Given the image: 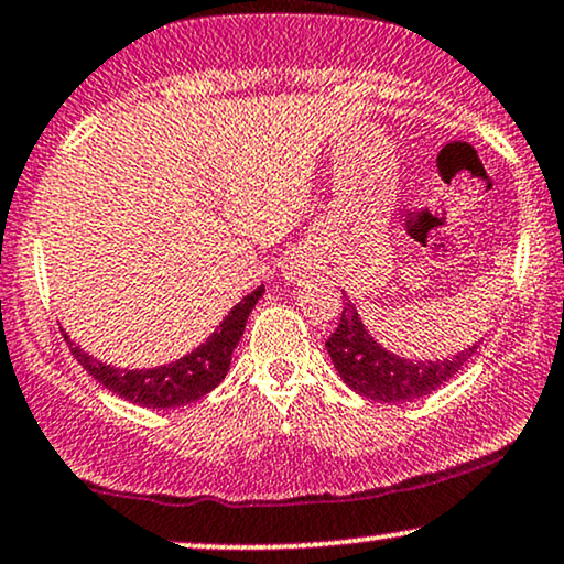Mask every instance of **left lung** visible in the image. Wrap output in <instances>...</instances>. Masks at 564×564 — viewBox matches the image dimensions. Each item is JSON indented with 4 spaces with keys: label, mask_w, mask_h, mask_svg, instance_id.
Masks as SVG:
<instances>
[{
    "label": "left lung",
    "mask_w": 564,
    "mask_h": 564,
    "mask_svg": "<svg viewBox=\"0 0 564 564\" xmlns=\"http://www.w3.org/2000/svg\"><path fill=\"white\" fill-rule=\"evenodd\" d=\"M325 348L330 354L335 372L354 393L380 403H405L442 388L451 377L460 372V367L471 359L479 346H468L466 351L447 356V359H403L377 344L367 333L351 299L344 296L340 323L325 340Z\"/></svg>",
    "instance_id": "1"
}]
</instances>
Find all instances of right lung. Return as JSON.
I'll list each match as a JSON object with an SVG mask.
<instances>
[{
    "label": "right lung",
    "mask_w": 564,
    "mask_h": 564,
    "mask_svg": "<svg viewBox=\"0 0 564 564\" xmlns=\"http://www.w3.org/2000/svg\"><path fill=\"white\" fill-rule=\"evenodd\" d=\"M262 291H265V286H258L252 294L241 299L229 315L224 317V323L216 327V333L208 335V340L199 344L195 351L163 367L119 369L104 365V361L85 354L80 346H75L67 333H64V338H67L69 351L75 354V359L88 369V375H93V380L101 382L111 393H117L130 403L145 405V409H176V405L199 401L213 388H218V382L229 372L234 348H237L239 338L245 335L247 317L254 310V304H258Z\"/></svg>",
    "instance_id": "add662e5"
}]
</instances>
